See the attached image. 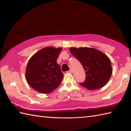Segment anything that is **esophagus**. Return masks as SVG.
<instances>
[{
	"mask_svg": "<svg viewBox=\"0 0 131 131\" xmlns=\"http://www.w3.org/2000/svg\"><path fill=\"white\" fill-rule=\"evenodd\" d=\"M68 72H69V73H72V72H73V70H72V69H70V70H69V71H68Z\"/></svg>",
	"mask_w": 131,
	"mask_h": 131,
	"instance_id": "obj_1",
	"label": "esophagus"
}]
</instances>
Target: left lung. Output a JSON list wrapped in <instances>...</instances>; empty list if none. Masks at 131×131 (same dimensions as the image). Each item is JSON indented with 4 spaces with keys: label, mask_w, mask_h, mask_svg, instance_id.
<instances>
[{
    "label": "left lung",
    "mask_w": 131,
    "mask_h": 131,
    "mask_svg": "<svg viewBox=\"0 0 131 131\" xmlns=\"http://www.w3.org/2000/svg\"><path fill=\"white\" fill-rule=\"evenodd\" d=\"M71 53L86 71V80L80 85L90 90L103 88L108 82L113 69L111 61L103 52L91 48H71Z\"/></svg>",
    "instance_id": "8db88e82"
}]
</instances>
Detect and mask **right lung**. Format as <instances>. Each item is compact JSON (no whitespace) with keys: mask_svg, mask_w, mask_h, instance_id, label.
<instances>
[{"mask_svg":"<svg viewBox=\"0 0 131 131\" xmlns=\"http://www.w3.org/2000/svg\"><path fill=\"white\" fill-rule=\"evenodd\" d=\"M62 48L46 47L33 55L26 69V80L34 90L49 94L56 89L64 75L57 59Z\"/></svg>","mask_w":131,"mask_h":131,"instance_id":"obj_1","label":"right lung"}]
</instances>
